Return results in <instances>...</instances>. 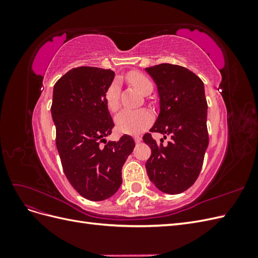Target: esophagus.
<instances>
[{
	"label": "esophagus",
	"instance_id": "1",
	"mask_svg": "<svg viewBox=\"0 0 258 258\" xmlns=\"http://www.w3.org/2000/svg\"><path fill=\"white\" fill-rule=\"evenodd\" d=\"M134 139H135V142H136V143H140V142L142 141V138L139 137V136H135Z\"/></svg>",
	"mask_w": 258,
	"mask_h": 258
}]
</instances>
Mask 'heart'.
<instances>
[{"label": "heart", "mask_w": 258, "mask_h": 258, "mask_svg": "<svg viewBox=\"0 0 258 258\" xmlns=\"http://www.w3.org/2000/svg\"><path fill=\"white\" fill-rule=\"evenodd\" d=\"M127 81L142 93L147 95L153 89V84L144 74L132 71L127 74ZM104 101L108 110L115 112L119 106V87L117 82L108 86L104 93ZM153 115L145 108L139 110H122L115 117L116 128L119 132L128 135H137L143 131L152 122Z\"/></svg>", "instance_id": "b5f03b06"}]
</instances>
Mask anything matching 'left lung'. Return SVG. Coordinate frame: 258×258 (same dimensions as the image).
<instances>
[{"label": "left lung", "instance_id": "obj_1", "mask_svg": "<svg viewBox=\"0 0 258 258\" xmlns=\"http://www.w3.org/2000/svg\"><path fill=\"white\" fill-rule=\"evenodd\" d=\"M157 85L160 113L150 130L159 132L167 144L152 134L143 141L152 155L145 163L151 182L166 194H179L196 182L209 145L207 99L199 77L181 66L161 63L146 68Z\"/></svg>", "mask_w": 258, "mask_h": 258}]
</instances>
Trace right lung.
Masks as SVG:
<instances>
[{
	"label": "right lung",
	"mask_w": 258,
	"mask_h": 258,
	"mask_svg": "<svg viewBox=\"0 0 258 258\" xmlns=\"http://www.w3.org/2000/svg\"><path fill=\"white\" fill-rule=\"evenodd\" d=\"M111 70L80 67L70 70L53 86L51 116L62 169L84 198H110L121 185V168L135 148L124 135L106 142L114 122L104 93L114 80Z\"/></svg>",
	"instance_id": "add662e5"
}]
</instances>
